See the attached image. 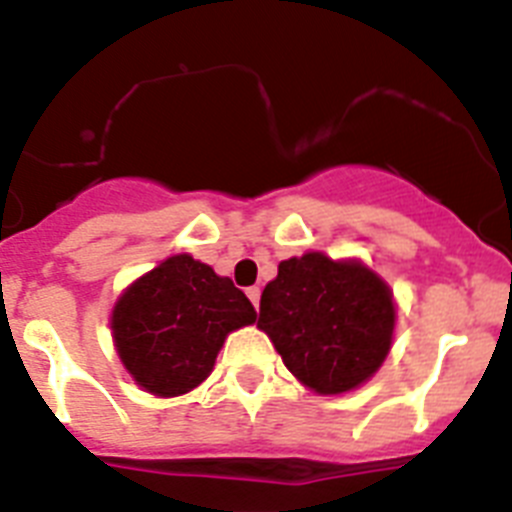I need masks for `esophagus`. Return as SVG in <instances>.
Wrapping results in <instances>:
<instances>
[{"instance_id":"1","label":"esophagus","mask_w":512,"mask_h":512,"mask_svg":"<svg viewBox=\"0 0 512 512\" xmlns=\"http://www.w3.org/2000/svg\"><path fill=\"white\" fill-rule=\"evenodd\" d=\"M247 296H250V301L255 304V309H257V306H260V288H257V286L247 288Z\"/></svg>"}]
</instances>
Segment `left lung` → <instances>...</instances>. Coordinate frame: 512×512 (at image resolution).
<instances>
[{"label":"left lung","mask_w":512,"mask_h":512,"mask_svg":"<svg viewBox=\"0 0 512 512\" xmlns=\"http://www.w3.org/2000/svg\"><path fill=\"white\" fill-rule=\"evenodd\" d=\"M397 304L361 260L306 252L278 265L260 299V327L288 371L317 394L366 384L391 350Z\"/></svg>","instance_id":"1"}]
</instances>
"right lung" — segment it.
<instances>
[{
    "instance_id": "1",
    "label": "right lung",
    "mask_w": 512,
    "mask_h": 512,
    "mask_svg": "<svg viewBox=\"0 0 512 512\" xmlns=\"http://www.w3.org/2000/svg\"><path fill=\"white\" fill-rule=\"evenodd\" d=\"M257 311L229 278L193 255H172L118 296L110 314L115 353L154 397H180L211 376L229 332Z\"/></svg>"
}]
</instances>
